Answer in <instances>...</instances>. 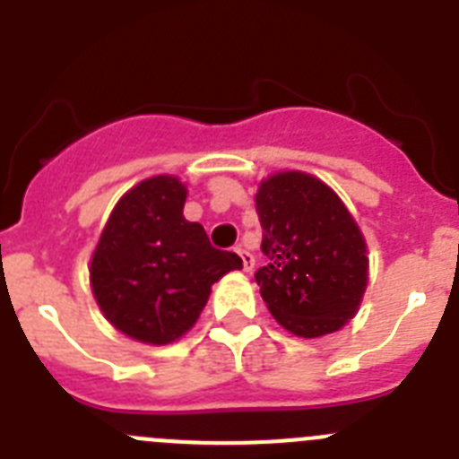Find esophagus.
I'll return each mask as SVG.
<instances>
[{"label": "esophagus", "mask_w": 459, "mask_h": 459, "mask_svg": "<svg viewBox=\"0 0 459 459\" xmlns=\"http://www.w3.org/2000/svg\"><path fill=\"white\" fill-rule=\"evenodd\" d=\"M237 253L243 262V271H253V266H255L253 253H248V250H243V248H237Z\"/></svg>", "instance_id": "esophagus-1"}]
</instances>
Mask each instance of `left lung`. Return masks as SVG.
Listing matches in <instances>:
<instances>
[{
    "label": "left lung",
    "mask_w": 459,
    "mask_h": 459,
    "mask_svg": "<svg viewBox=\"0 0 459 459\" xmlns=\"http://www.w3.org/2000/svg\"><path fill=\"white\" fill-rule=\"evenodd\" d=\"M266 266L255 280L280 326L301 338L333 333L356 315L368 285V250L338 195L306 172L259 184Z\"/></svg>",
    "instance_id": "1"
}]
</instances>
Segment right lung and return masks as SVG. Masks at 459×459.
<instances>
[{
	"label": "right lung",
	"instance_id": "add662e5",
	"mask_svg": "<svg viewBox=\"0 0 459 459\" xmlns=\"http://www.w3.org/2000/svg\"><path fill=\"white\" fill-rule=\"evenodd\" d=\"M186 186L160 174L117 202L93 250L91 291L105 319L128 338L168 344L190 331L211 285L241 269L237 253L211 246L184 218Z\"/></svg>",
	"mask_w": 459,
	"mask_h": 459
}]
</instances>
